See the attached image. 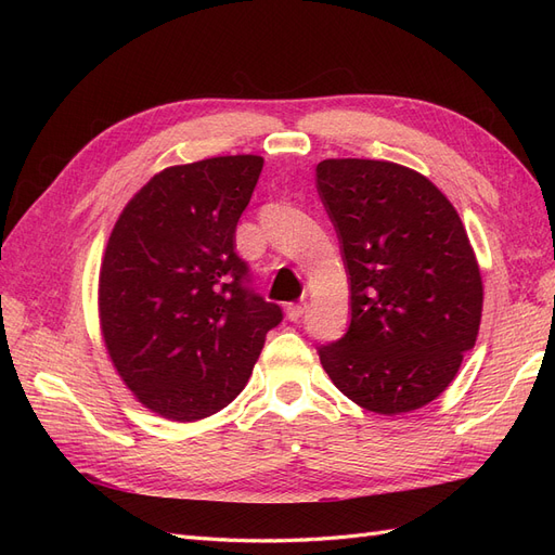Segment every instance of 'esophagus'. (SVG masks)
Returning a JSON list of instances; mask_svg holds the SVG:
<instances>
[{
	"instance_id": "34e87169",
	"label": "esophagus",
	"mask_w": 555,
	"mask_h": 555,
	"mask_svg": "<svg viewBox=\"0 0 555 555\" xmlns=\"http://www.w3.org/2000/svg\"><path fill=\"white\" fill-rule=\"evenodd\" d=\"M306 308H308L306 300H296V304H289V306H287L289 322H300V317H304Z\"/></svg>"
}]
</instances>
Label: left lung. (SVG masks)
I'll use <instances>...</instances> for the list:
<instances>
[{
	"label": "left lung",
	"mask_w": 555,
	"mask_h": 555,
	"mask_svg": "<svg viewBox=\"0 0 555 555\" xmlns=\"http://www.w3.org/2000/svg\"><path fill=\"white\" fill-rule=\"evenodd\" d=\"M317 192L338 231L351 322L319 361L357 405L402 414L428 405L475 347L483 287L461 217L408 166L324 159Z\"/></svg>",
	"instance_id": "8db88e82"
}]
</instances>
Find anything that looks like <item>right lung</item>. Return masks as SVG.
I'll use <instances>...</instances> for the list:
<instances>
[{"instance_id":"1","label":"right lung","mask_w":555,"mask_h":555,"mask_svg":"<svg viewBox=\"0 0 555 555\" xmlns=\"http://www.w3.org/2000/svg\"><path fill=\"white\" fill-rule=\"evenodd\" d=\"M263 159L169 166L117 217L99 271V322L117 375L171 422L227 408L282 310L249 287L236 224Z\"/></svg>"}]
</instances>
